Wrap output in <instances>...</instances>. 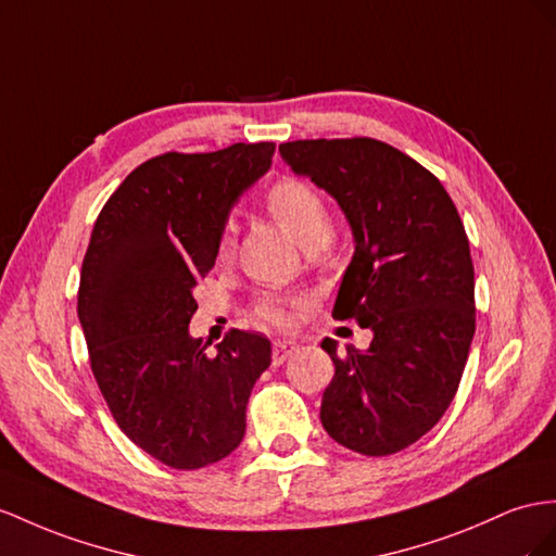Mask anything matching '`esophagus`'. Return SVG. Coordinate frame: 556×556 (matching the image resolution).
Segmentation results:
<instances>
[{
    "label": "esophagus",
    "instance_id": "obj_1",
    "mask_svg": "<svg viewBox=\"0 0 556 556\" xmlns=\"http://www.w3.org/2000/svg\"><path fill=\"white\" fill-rule=\"evenodd\" d=\"M298 352V343L291 338H283V340H277V343L273 345V362L275 364H283L289 357H293V354Z\"/></svg>",
    "mask_w": 556,
    "mask_h": 556
}]
</instances>
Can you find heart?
Instances as JSON below:
<instances>
[{"label":"heart","instance_id":"b5f03b06","mask_svg":"<svg viewBox=\"0 0 556 556\" xmlns=\"http://www.w3.org/2000/svg\"><path fill=\"white\" fill-rule=\"evenodd\" d=\"M265 206L283 230H287L305 251L324 247L331 235V213L324 197L312 185L298 178H281L267 190ZM235 249V237L225 230L218 241L220 258H227ZM301 307L298 301L279 295H263L253 305V315L269 326H289L293 309Z\"/></svg>","mask_w":556,"mask_h":556}]
</instances>
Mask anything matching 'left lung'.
<instances>
[{
    "instance_id": "8db88e82",
    "label": "left lung",
    "mask_w": 556,
    "mask_h": 556,
    "mask_svg": "<svg viewBox=\"0 0 556 556\" xmlns=\"http://www.w3.org/2000/svg\"><path fill=\"white\" fill-rule=\"evenodd\" d=\"M293 174L329 192L352 227L354 255L333 317L371 329L368 350L324 338L336 376L321 425L340 446L392 455L446 414L475 338V265L444 185L374 138L279 146Z\"/></svg>"
}]
</instances>
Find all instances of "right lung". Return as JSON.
<instances>
[{
  "instance_id": "right-lung-1",
  "label": "right lung",
  "mask_w": 556,
  "mask_h": 556,
  "mask_svg": "<svg viewBox=\"0 0 556 556\" xmlns=\"http://www.w3.org/2000/svg\"><path fill=\"white\" fill-rule=\"evenodd\" d=\"M275 142L166 152L142 162L98 213L77 315L91 371L119 430L174 469L223 460L244 439L255 380L273 362L263 333L190 336L194 287L216 263L239 194L273 164Z\"/></svg>"
}]
</instances>
